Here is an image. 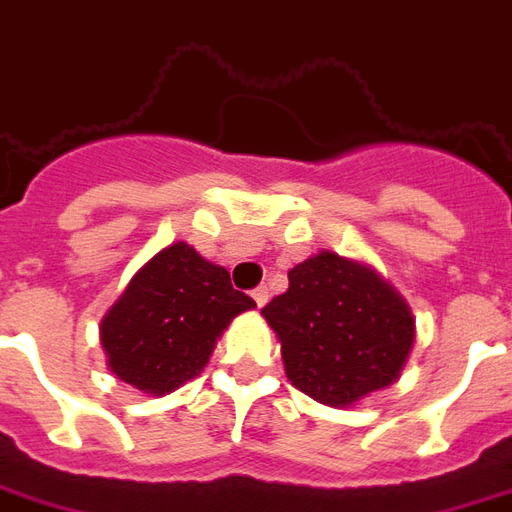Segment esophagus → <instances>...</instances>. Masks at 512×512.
Segmentation results:
<instances>
[{"label":"esophagus","mask_w":512,"mask_h":512,"mask_svg":"<svg viewBox=\"0 0 512 512\" xmlns=\"http://www.w3.org/2000/svg\"><path fill=\"white\" fill-rule=\"evenodd\" d=\"M252 298H255L257 306H266L268 304V287L266 285L255 287V290H252Z\"/></svg>","instance_id":"esophagus-1"}]
</instances>
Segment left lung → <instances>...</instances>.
I'll return each instance as SVG.
<instances>
[{"instance_id": "8db88e82", "label": "left lung", "mask_w": 512, "mask_h": 512, "mask_svg": "<svg viewBox=\"0 0 512 512\" xmlns=\"http://www.w3.org/2000/svg\"><path fill=\"white\" fill-rule=\"evenodd\" d=\"M263 306L285 372L306 396L344 407L391 385L415 342V320L391 285L339 255H314Z\"/></svg>"}]
</instances>
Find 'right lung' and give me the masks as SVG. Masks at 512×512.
Listing matches in <instances>:
<instances>
[{
  "mask_svg": "<svg viewBox=\"0 0 512 512\" xmlns=\"http://www.w3.org/2000/svg\"><path fill=\"white\" fill-rule=\"evenodd\" d=\"M252 306L225 268L179 241L151 257L105 314L100 339L108 366L140 391H176L203 372L219 333Z\"/></svg>",
  "mask_w": 512,
  "mask_h": 512,
  "instance_id": "1",
  "label": "right lung"
}]
</instances>
